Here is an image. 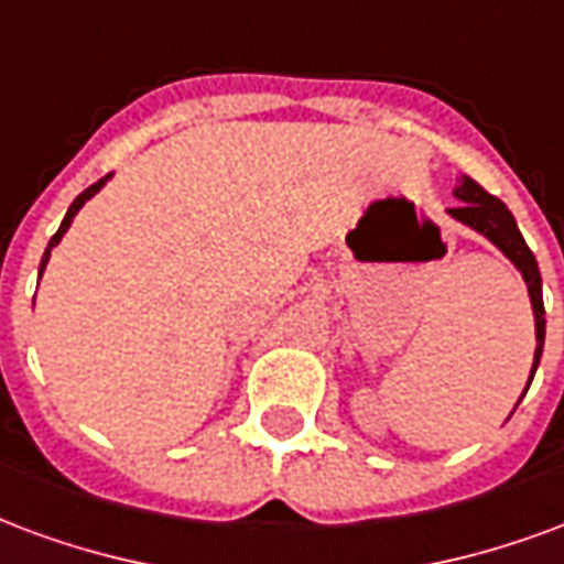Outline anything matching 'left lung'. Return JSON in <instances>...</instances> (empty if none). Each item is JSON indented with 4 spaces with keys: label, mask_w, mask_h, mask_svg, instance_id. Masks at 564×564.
I'll list each match as a JSON object with an SVG mask.
<instances>
[{
    "label": "left lung",
    "mask_w": 564,
    "mask_h": 564,
    "mask_svg": "<svg viewBox=\"0 0 564 564\" xmlns=\"http://www.w3.org/2000/svg\"><path fill=\"white\" fill-rule=\"evenodd\" d=\"M454 197L460 199V206L448 208V218H454L463 227L475 229L478 236L496 245L508 257V262L520 271V278L527 281L529 302H532V314H535V358H532V373H529V386H532L538 361H541V352H544V328H547L544 295H541V271H538L535 253L529 250V245L520 236L514 215L508 212V206L502 199H496L494 194H487L478 182H473L469 176H460L457 185H454ZM529 386L523 388V394L529 391Z\"/></svg>",
    "instance_id": "8db88e82"
}]
</instances>
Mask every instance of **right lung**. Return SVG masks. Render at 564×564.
Returning <instances> with one entry per match:
<instances>
[{
	"instance_id": "add662e5",
	"label": "right lung",
	"mask_w": 564,
	"mask_h": 564,
	"mask_svg": "<svg viewBox=\"0 0 564 564\" xmlns=\"http://www.w3.org/2000/svg\"><path fill=\"white\" fill-rule=\"evenodd\" d=\"M110 178H112V173H110V176L98 178V182H95V185L86 187V191H83L80 197H77V199H74V203H70L68 212H65V218H62L59 229H56V236H53V239H50L47 250H44V260H41V269H37V274H44V269H47V262H50V250L56 248V245H59V241H62V236H65V232H68V227H70V224H74V218H77V212H80V208L86 206V203H89V199L95 197V194H98V191H101V187L107 185V182H110Z\"/></svg>"
}]
</instances>
